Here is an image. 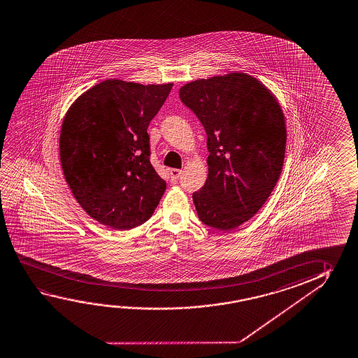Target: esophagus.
I'll list each match as a JSON object with an SVG mask.
<instances>
[{
    "label": "esophagus",
    "mask_w": 358,
    "mask_h": 358,
    "mask_svg": "<svg viewBox=\"0 0 358 358\" xmlns=\"http://www.w3.org/2000/svg\"><path fill=\"white\" fill-rule=\"evenodd\" d=\"M182 170H177V169H172V170L170 171V176L171 180L172 181H177L178 178H180V176H181Z\"/></svg>",
    "instance_id": "1"
}]
</instances>
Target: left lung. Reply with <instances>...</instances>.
<instances>
[{
	"label": "left lung",
	"mask_w": 358,
	"mask_h": 358,
	"mask_svg": "<svg viewBox=\"0 0 358 358\" xmlns=\"http://www.w3.org/2000/svg\"><path fill=\"white\" fill-rule=\"evenodd\" d=\"M180 99L207 134L208 176L192 194L199 218L236 229L259 211L281 175L287 138L281 107L257 78L241 72L187 83Z\"/></svg>",
	"instance_id": "1"
}]
</instances>
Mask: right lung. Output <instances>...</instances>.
<instances>
[{"instance_id":"add662e5","label":"right lung","mask_w":358,"mask_h":358,"mask_svg":"<svg viewBox=\"0 0 358 358\" xmlns=\"http://www.w3.org/2000/svg\"><path fill=\"white\" fill-rule=\"evenodd\" d=\"M172 85L106 80L66 113L59 136L66 181L83 210L111 229L146 222L166 189L150 162L147 129Z\"/></svg>"}]
</instances>
